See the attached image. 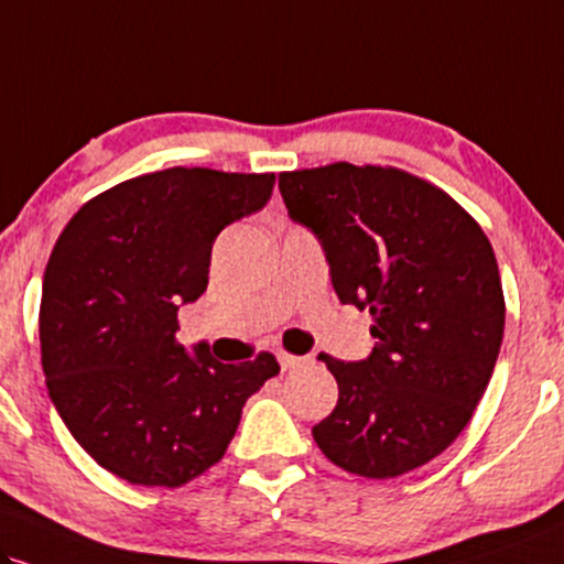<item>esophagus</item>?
<instances>
[{
  "label": "esophagus",
  "instance_id": "obj_1",
  "mask_svg": "<svg viewBox=\"0 0 564 564\" xmlns=\"http://www.w3.org/2000/svg\"><path fill=\"white\" fill-rule=\"evenodd\" d=\"M276 360H280L282 371H290V368L301 366L305 358H301V356H290V352H284V350H280V352H276Z\"/></svg>",
  "mask_w": 564,
  "mask_h": 564
}]
</instances>
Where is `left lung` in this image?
I'll list each match as a JSON object with an SVG mask.
<instances>
[{
  "label": "left lung",
  "instance_id": "left-lung-1",
  "mask_svg": "<svg viewBox=\"0 0 564 564\" xmlns=\"http://www.w3.org/2000/svg\"><path fill=\"white\" fill-rule=\"evenodd\" d=\"M290 219L322 242L343 303L373 316L371 356L322 352L339 398L314 426L347 474L394 478L442 455L495 371L505 295L495 250L447 193L394 166L282 172Z\"/></svg>",
  "mask_w": 564,
  "mask_h": 564
}]
</instances>
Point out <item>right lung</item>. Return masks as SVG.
Masks as SVG:
<instances>
[{"mask_svg": "<svg viewBox=\"0 0 564 564\" xmlns=\"http://www.w3.org/2000/svg\"><path fill=\"white\" fill-rule=\"evenodd\" d=\"M274 175L172 166L115 185L67 221L41 290V366L75 442L109 474L175 489L221 460L242 405L280 373L175 339L206 293L212 246L267 206Z\"/></svg>", "mask_w": 564, "mask_h": 564, "instance_id": "add662e5", "label": "right lung"}]
</instances>
